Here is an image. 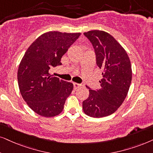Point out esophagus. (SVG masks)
<instances>
[{"label":"esophagus","instance_id":"esophagus-1","mask_svg":"<svg viewBox=\"0 0 153 153\" xmlns=\"http://www.w3.org/2000/svg\"><path fill=\"white\" fill-rule=\"evenodd\" d=\"M81 86H82V85L79 84V83H76V82L73 83V87H74L75 90H77V89H78V88H80Z\"/></svg>","mask_w":153,"mask_h":153}]
</instances>
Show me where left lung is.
Masks as SVG:
<instances>
[{"mask_svg":"<svg viewBox=\"0 0 153 153\" xmlns=\"http://www.w3.org/2000/svg\"><path fill=\"white\" fill-rule=\"evenodd\" d=\"M96 54L97 65L102 69L101 88H89L88 98L82 102V109L89 117L102 118L111 115L122 104L132 79V69L126 51L114 38L102 30L85 32Z\"/></svg>","mask_w":153,"mask_h":153,"instance_id":"1","label":"left lung"}]
</instances>
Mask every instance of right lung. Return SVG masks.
<instances>
[{
  "label": "right lung",
  "instance_id": "add662e5",
  "mask_svg": "<svg viewBox=\"0 0 153 153\" xmlns=\"http://www.w3.org/2000/svg\"><path fill=\"white\" fill-rule=\"evenodd\" d=\"M81 33L48 32L29 46L17 71L21 95L37 114L59 115L73 89L71 82L59 80L49 73L50 68L61 65V59Z\"/></svg>",
  "mask_w": 153,
  "mask_h": 153
}]
</instances>
